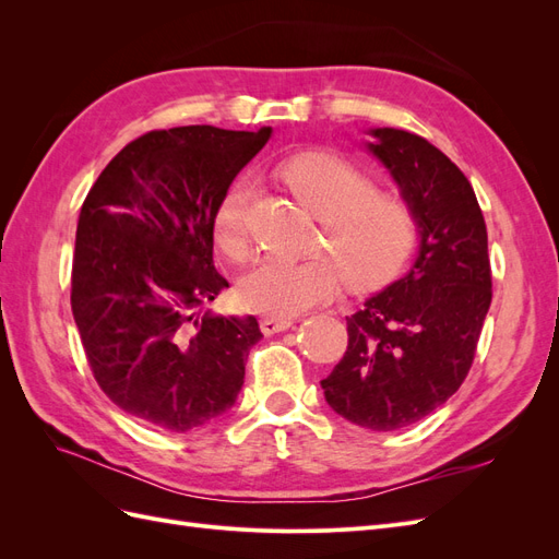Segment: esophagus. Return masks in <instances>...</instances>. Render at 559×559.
Here are the masks:
<instances>
[{"label": "esophagus", "mask_w": 559, "mask_h": 559, "mask_svg": "<svg viewBox=\"0 0 559 559\" xmlns=\"http://www.w3.org/2000/svg\"><path fill=\"white\" fill-rule=\"evenodd\" d=\"M294 324L292 319H282V317H263L261 319V331L265 335H273V333H280V331H286Z\"/></svg>", "instance_id": "34e87169"}]
</instances>
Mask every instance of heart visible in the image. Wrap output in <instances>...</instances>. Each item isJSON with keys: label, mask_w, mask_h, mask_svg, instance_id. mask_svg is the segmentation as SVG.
<instances>
[{"label": "heart", "mask_w": 559, "mask_h": 559, "mask_svg": "<svg viewBox=\"0 0 559 559\" xmlns=\"http://www.w3.org/2000/svg\"><path fill=\"white\" fill-rule=\"evenodd\" d=\"M280 175L317 218L321 235L310 259L265 257L238 284L251 312L294 317L326 302L345 280L349 292L368 294L392 284L413 259L419 222L411 200L373 186L352 160L308 151L286 160ZM249 186L235 183L214 212V242L230 261L249 251Z\"/></svg>", "instance_id": "b5f03b06"}]
</instances>
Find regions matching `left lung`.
Returning <instances> with one entry per match:
<instances>
[{"label":"left lung","instance_id":"1","mask_svg":"<svg viewBox=\"0 0 559 559\" xmlns=\"http://www.w3.org/2000/svg\"><path fill=\"white\" fill-rule=\"evenodd\" d=\"M370 151L419 222L403 280L347 317V352L321 389L354 425L394 431L443 405L466 380L492 302L487 228L471 181L419 134L378 128Z\"/></svg>","mask_w":559,"mask_h":559}]
</instances>
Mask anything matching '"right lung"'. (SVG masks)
<instances>
[{"instance_id": "right-lung-1", "label": "right lung", "mask_w": 559, "mask_h": 559, "mask_svg": "<svg viewBox=\"0 0 559 559\" xmlns=\"http://www.w3.org/2000/svg\"><path fill=\"white\" fill-rule=\"evenodd\" d=\"M273 130H151L111 158L79 214L72 312L99 389L175 433L226 413L245 382L257 317L198 312L228 282L214 212Z\"/></svg>"}]
</instances>
